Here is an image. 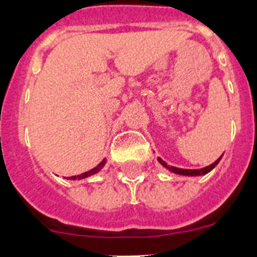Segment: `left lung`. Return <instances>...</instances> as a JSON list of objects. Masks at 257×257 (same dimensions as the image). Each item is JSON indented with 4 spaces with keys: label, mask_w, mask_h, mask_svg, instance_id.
Returning a JSON list of instances; mask_svg holds the SVG:
<instances>
[{
    "label": "left lung",
    "mask_w": 257,
    "mask_h": 257,
    "mask_svg": "<svg viewBox=\"0 0 257 257\" xmlns=\"http://www.w3.org/2000/svg\"><path fill=\"white\" fill-rule=\"evenodd\" d=\"M220 158L222 157H219L218 160H216L214 164L211 165H208V166H206V168L203 169H194V170H190V169H179V168H174V166H169L166 162L164 161V160H161V158L158 157V161H160V164L162 165V166H165L166 169H169L170 172L173 173H176V174H179V176H204V174H207L208 172H211L212 169L215 168L216 165H218V162L220 161Z\"/></svg>",
    "instance_id": "left-lung-1"
}]
</instances>
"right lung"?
<instances>
[{
  "label": "right lung",
  "mask_w": 257,
  "mask_h": 257,
  "mask_svg": "<svg viewBox=\"0 0 257 257\" xmlns=\"http://www.w3.org/2000/svg\"><path fill=\"white\" fill-rule=\"evenodd\" d=\"M105 162H107V161H105V160H103V161L100 162V164L97 165L96 168L91 169L89 172H85V173H83V174H79V176L68 177L67 179H83V178H87V177H89V176H93V174H96V173L100 172V170H101V169L104 168V165H105Z\"/></svg>",
  "instance_id": "add662e5"
}]
</instances>
